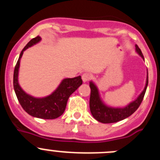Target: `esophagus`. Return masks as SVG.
Wrapping results in <instances>:
<instances>
[{
    "mask_svg": "<svg viewBox=\"0 0 160 160\" xmlns=\"http://www.w3.org/2000/svg\"><path fill=\"white\" fill-rule=\"evenodd\" d=\"M90 78V75L87 73H83L82 75V79L83 82H87Z\"/></svg>",
    "mask_w": 160,
    "mask_h": 160,
    "instance_id": "esophagus-1",
    "label": "esophagus"
}]
</instances>
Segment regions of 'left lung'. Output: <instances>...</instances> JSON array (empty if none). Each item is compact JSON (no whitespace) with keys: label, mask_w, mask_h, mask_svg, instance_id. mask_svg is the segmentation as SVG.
Wrapping results in <instances>:
<instances>
[{"label":"left lung","mask_w":160,"mask_h":160,"mask_svg":"<svg viewBox=\"0 0 160 160\" xmlns=\"http://www.w3.org/2000/svg\"><path fill=\"white\" fill-rule=\"evenodd\" d=\"M135 51L141 58L144 60L141 49L138 48L137 45H135ZM148 85V72H147L146 84L143 90L136 99L123 107H113L105 104V102L102 100L101 96L99 94V90L98 89L97 86L93 82H90V110L92 114L93 117L97 121L102 123H112L117 122L118 121L123 120L128 117L131 116L133 113L136 111L138 107L140 106L144 94L146 93L147 87Z\"/></svg>","instance_id":"8db88e82"}]
</instances>
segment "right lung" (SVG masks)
I'll return each instance as SVG.
<instances>
[{"label": "right lung", "mask_w": 160, "mask_h": 160, "mask_svg": "<svg viewBox=\"0 0 160 160\" xmlns=\"http://www.w3.org/2000/svg\"><path fill=\"white\" fill-rule=\"evenodd\" d=\"M42 40L41 37L32 38L24 47L17 62L13 73V88L20 104L29 115L43 119H54L64 113L68 98L82 84L81 76L64 78L57 89L46 97L35 98L25 93L18 82L20 62L25 50Z\"/></svg>", "instance_id": "add662e5"}]
</instances>
